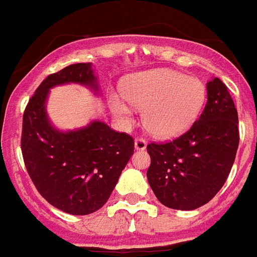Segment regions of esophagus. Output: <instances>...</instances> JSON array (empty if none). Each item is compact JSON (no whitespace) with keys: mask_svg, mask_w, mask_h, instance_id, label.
Masks as SVG:
<instances>
[{"mask_svg":"<svg viewBox=\"0 0 257 257\" xmlns=\"http://www.w3.org/2000/svg\"><path fill=\"white\" fill-rule=\"evenodd\" d=\"M146 148H147V142L144 141V139H142V138H137V139H135V150H138V151H143Z\"/></svg>","mask_w":257,"mask_h":257,"instance_id":"1","label":"esophagus"}]
</instances>
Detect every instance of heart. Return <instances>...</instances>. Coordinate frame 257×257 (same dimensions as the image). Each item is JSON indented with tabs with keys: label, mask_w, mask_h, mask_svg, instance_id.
<instances>
[{
	"label": "heart",
	"mask_w": 257,
	"mask_h": 257,
	"mask_svg": "<svg viewBox=\"0 0 257 257\" xmlns=\"http://www.w3.org/2000/svg\"><path fill=\"white\" fill-rule=\"evenodd\" d=\"M122 94L131 105L143 109V122L152 134L173 138L194 123L206 92L198 78L159 68L128 76L122 84ZM125 101L118 95L110 97L114 114L128 123L133 109Z\"/></svg>",
	"instance_id": "b5f03b06"
}]
</instances>
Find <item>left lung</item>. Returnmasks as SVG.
<instances>
[{
    "mask_svg": "<svg viewBox=\"0 0 257 257\" xmlns=\"http://www.w3.org/2000/svg\"><path fill=\"white\" fill-rule=\"evenodd\" d=\"M207 102L189 131L168 143H151L147 179L167 207L194 210L227 180L239 146L238 111L218 77L206 84Z\"/></svg>",
    "mask_w": 257,
    "mask_h": 257,
    "instance_id": "8db88e82",
    "label": "left lung"
}]
</instances>
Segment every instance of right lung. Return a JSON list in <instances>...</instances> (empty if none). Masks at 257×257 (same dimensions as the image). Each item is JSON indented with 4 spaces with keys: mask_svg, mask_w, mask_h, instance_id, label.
<instances>
[{
    "mask_svg": "<svg viewBox=\"0 0 257 257\" xmlns=\"http://www.w3.org/2000/svg\"><path fill=\"white\" fill-rule=\"evenodd\" d=\"M80 84L97 94L92 63H78L52 73L38 86L23 113V160L44 200L72 215L94 213L105 205L134 154V139L101 120L60 131L47 115L50 89Z\"/></svg>",
    "mask_w": 257,
    "mask_h": 257,
    "instance_id": "obj_1",
    "label": "right lung"
}]
</instances>
